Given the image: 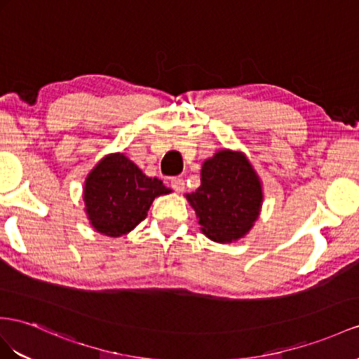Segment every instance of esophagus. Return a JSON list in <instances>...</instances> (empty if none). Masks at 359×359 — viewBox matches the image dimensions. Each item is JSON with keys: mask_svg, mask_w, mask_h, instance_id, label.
<instances>
[{"mask_svg": "<svg viewBox=\"0 0 359 359\" xmlns=\"http://www.w3.org/2000/svg\"><path fill=\"white\" fill-rule=\"evenodd\" d=\"M170 185L176 192H182L183 189H185V180H183V177H179V176L171 177Z\"/></svg>", "mask_w": 359, "mask_h": 359, "instance_id": "obj_1", "label": "esophagus"}]
</instances>
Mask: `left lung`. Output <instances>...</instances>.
I'll return each instance as SVG.
<instances>
[{
  "mask_svg": "<svg viewBox=\"0 0 359 359\" xmlns=\"http://www.w3.org/2000/svg\"><path fill=\"white\" fill-rule=\"evenodd\" d=\"M209 240L232 243L250 231L258 218L262 188L241 153L223 150L201 167V185L187 196Z\"/></svg>",
  "mask_w": 359,
  "mask_h": 359,
  "instance_id": "8db88e82",
  "label": "left lung"
}]
</instances>
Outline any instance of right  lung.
Segmentation results:
<instances>
[{
    "label": "right lung",
    "mask_w": 359,
    "mask_h": 359,
    "mask_svg": "<svg viewBox=\"0 0 359 359\" xmlns=\"http://www.w3.org/2000/svg\"><path fill=\"white\" fill-rule=\"evenodd\" d=\"M168 192L162 180L147 177L124 154H110L86 179V214L97 232L121 236L147 217L154 197Z\"/></svg>",
    "instance_id": "obj_1"
}]
</instances>
